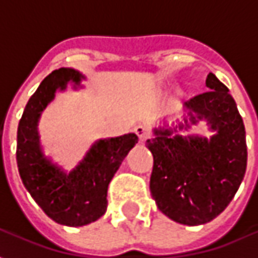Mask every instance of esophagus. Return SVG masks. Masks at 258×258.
<instances>
[{
	"label": "esophagus",
	"mask_w": 258,
	"mask_h": 258,
	"mask_svg": "<svg viewBox=\"0 0 258 258\" xmlns=\"http://www.w3.org/2000/svg\"><path fill=\"white\" fill-rule=\"evenodd\" d=\"M134 133L138 135V138H140V142H145V141L149 138V130L146 128L145 125H142V124H138V125H135Z\"/></svg>",
	"instance_id": "obj_1"
}]
</instances>
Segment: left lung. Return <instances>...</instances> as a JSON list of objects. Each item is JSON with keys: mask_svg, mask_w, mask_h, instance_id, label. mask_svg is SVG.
Listing matches in <instances>:
<instances>
[{"mask_svg": "<svg viewBox=\"0 0 258 258\" xmlns=\"http://www.w3.org/2000/svg\"><path fill=\"white\" fill-rule=\"evenodd\" d=\"M206 91L184 103L190 124L205 118L216 134H175L189 128L188 118L175 128L153 130L146 141L153 155L151 194L159 210L184 225H202L225 210L246 173L247 146L243 120L228 88L213 73Z\"/></svg>", "mask_w": 258, "mask_h": 258, "instance_id": "1", "label": "left lung"}]
</instances>
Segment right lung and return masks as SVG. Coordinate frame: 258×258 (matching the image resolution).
<instances>
[{
	"mask_svg": "<svg viewBox=\"0 0 258 258\" xmlns=\"http://www.w3.org/2000/svg\"><path fill=\"white\" fill-rule=\"evenodd\" d=\"M81 79L83 74L68 68L48 74L27 102L18 127L16 160L23 185L49 218L68 227L87 225L105 214L109 182L138 142L133 133L96 141L70 173L45 157L37 128L40 116L56 90H66L69 81L76 88Z\"/></svg>",
	"mask_w": 258,
	"mask_h": 258,
	"instance_id": "add662e5",
	"label": "right lung"
}]
</instances>
